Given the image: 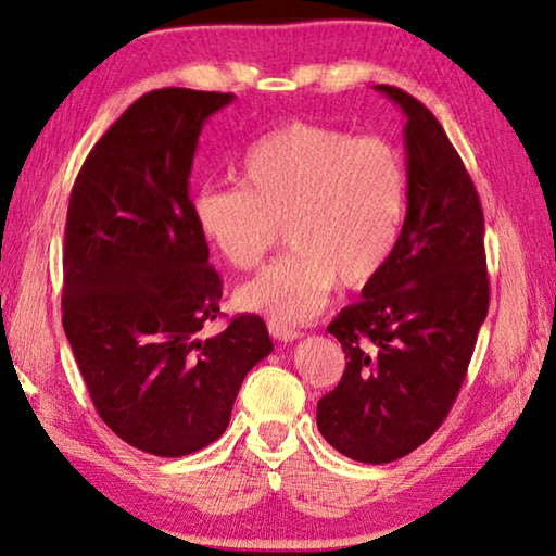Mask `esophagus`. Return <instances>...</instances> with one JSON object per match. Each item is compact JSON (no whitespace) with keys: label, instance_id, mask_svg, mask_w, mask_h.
Returning <instances> with one entry per match:
<instances>
[{"label":"esophagus","instance_id":"esophagus-1","mask_svg":"<svg viewBox=\"0 0 556 556\" xmlns=\"http://www.w3.org/2000/svg\"><path fill=\"white\" fill-rule=\"evenodd\" d=\"M267 328H269V333L277 338V341L291 343V341H296V338H301V331H299V328L289 326V324H285V321H277V318H269V321H267Z\"/></svg>","mask_w":556,"mask_h":556}]
</instances>
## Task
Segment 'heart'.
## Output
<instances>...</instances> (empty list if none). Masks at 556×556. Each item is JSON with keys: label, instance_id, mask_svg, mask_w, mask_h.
Instances as JSON below:
<instances>
[{"label": "heart", "instance_id": "heart-1", "mask_svg": "<svg viewBox=\"0 0 556 556\" xmlns=\"http://www.w3.org/2000/svg\"><path fill=\"white\" fill-rule=\"evenodd\" d=\"M409 208V172L388 139L294 122L257 139L240 184L191 195L201 238L232 269L257 267L281 238L291 248L238 291L244 312L306 321L341 279L363 287L397 250Z\"/></svg>", "mask_w": 556, "mask_h": 556}]
</instances>
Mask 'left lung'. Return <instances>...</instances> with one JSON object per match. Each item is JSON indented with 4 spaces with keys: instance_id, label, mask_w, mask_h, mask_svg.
I'll use <instances>...</instances> for the list:
<instances>
[{
    "instance_id": "8db88e82",
    "label": "left lung",
    "mask_w": 556,
    "mask_h": 556,
    "mask_svg": "<svg viewBox=\"0 0 556 556\" xmlns=\"http://www.w3.org/2000/svg\"><path fill=\"white\" fill-rule=\"evenodd\" d=\"M375 90L407 117V223L363 299L328 326L348 363L316 425L343 456L390 464L446 419L485 321L488 275L481 201L444 127L404 90Z\"/></svg>"
}]
</instances>
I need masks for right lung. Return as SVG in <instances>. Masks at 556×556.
Returning <instances> with one entry per match:
<instances>
[{"label":"right lung","instance_id":"obj_1","mask_svg":"<svg viewBox=\"0 0 556 556\" xmlns=\"http://www.w3.org/2000/svg\"><path fill=\"white\" fill-rule=\"evenodd\" d=\"M230 92L162 88L125 110L75 178L63 244V328L102 421L147 454L213 444L240 384L271 353L255 314L199 338L223 281L191 215L203 125Z\"/></svg>","mask_w":556,"mask_h":556}]
</instances>
